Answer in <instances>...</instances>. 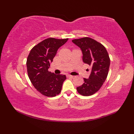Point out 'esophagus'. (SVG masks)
Listing matches in <instances>:
<instances>
[{
	"mask_svg": "<svg viewBox=\"0 0 134 134\" xmlns=\"http://www.w3.org/2000/svg\"><path fill=\"white\" fill-rule=\"evenodd\" d=\"M67 77H68V78H73L74 77V76L73 75H69V74H67Z\"/></svg>",
	"mask_w": 134,
	"mask_h": 134,
	"instance_id": "esophagus-1",
	"label": "esophagus"
}]
</instances>
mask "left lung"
<instances>
[{
	"label": "left lung",
	"mask_w": 134,
	"mask_h": 134,
	"mask_svg": "<svg viewBox=\"0 0 134 134\" xmlns=\"http://www.w3.org/2000/svg\"><path fill=\"white\" fill-rule=\"evenodd\" d=\"M72 41L81 48L83 62L91 67L89 78H84V83L76 90L83 96H92L98 92L107 78L110 65L109 55L103 45L90 37L74 39Z\"/></svg>",
	"instance_id": "obj_1"
}]
</instances>
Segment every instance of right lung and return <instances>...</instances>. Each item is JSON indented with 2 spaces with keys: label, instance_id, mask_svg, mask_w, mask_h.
Listing matches in <instances>:
<instances>
[{
  "label": "right lung",
  "instance_id": "add662e5",
  "mask_svg": "<svg viewBox=\"0 0 134 134\" xmlns=\"http://www.w3.org/2000/svg\"><path fill=\"white\" fill-rule=\"evenodd\" d=\"M69 38H49L35 45L26 61L28 76L36 90L47 97H55L60 93L65 75H56L48 71L59 48Z\"/></svg>",
  "mask_w": 134,
  "mask_h": 134
}]
</instances>
